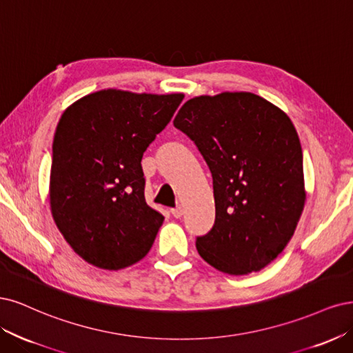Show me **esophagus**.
I'll use <instances>...</instances> for the list:
<instances>
[{
  "instance_id": "34e87169",
  "label": "esophagus",
  "mask_w": 353,
  "mask_h": 353,
  "mask_svg": "<svg viewBox=\"0 0 353 353\" xmlns=\"http://www.w3.org/2000/svg\"><path fill=\"white\" fill-rule=\"evenodd\" d=\"M170 212H172V215H173L174 219H180L181 215H183V208H181V207H176V208L170 210Z\"/></svg>"
}]
</instances>
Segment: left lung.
<instances>
[{"instance_id":"obj_1","label":"left lung","mask_w":353,"mask_h":353,"mask_svg":"<svg viewBox=\"0 0 353 353\" xmlns=\"http://www.w3.org/2000/svg\"><path fill=\"white\" fill-rule=\"evenodd\" d=\"M174 128L196 145L211 176L212 229L199 255L232 276L259 271L290 241L305 203L302 148L290 119L251 92L192 98Z\"/></svg>"}]
</instances>
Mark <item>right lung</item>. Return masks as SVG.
Returning a JSON list of instances; mask_svg holds the SVG:
<instances>
[{
  "mask_svg": "<svg viewBox=\"0 0 353 353\" xmlns=\"http://www.w3.org/2000/svg\"><path fill=\"white\" fill-rule=\"evenodd\" d=\"M181 99L107 89L63 112L52 142L51 211L86 263L120 270L150 252L164 217L145 202L141 161Z\"/></svg>",
  "mask_w": 353,
  "mask_h": 353,
  "instance_id": "obj_1",
  "label": "right lung"
}]
</instances>
